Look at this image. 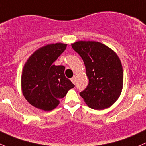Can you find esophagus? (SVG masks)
Returning <instances> with one entry per match:
<instances>
[{
  "mask_svg": "<svg viewBox=\"0 0 146 146\" xmlns=\"http://www.w3.org/2000/svg\"><path fill=\"white\" fill-rule=\"evenodd\" d=\"M71 81L74 84H76V76H73V77L72 78H71Z\"/></svg>",
  "mask_w": 146,
  "mask_h": 146,
  "instance_id": "1",
  "label": "esophagus"
}]
</instances>
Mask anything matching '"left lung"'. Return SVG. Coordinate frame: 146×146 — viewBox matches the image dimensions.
Returning a JSON list of instances; mask_svg holds the SVG:
<instances>
[{
  "label": "left lung",
  "mask_w": 146,
  "mask_h": 146,
  "mask_svg": "<svg viewBox=\"0 0 146 146\" xmlns=\"http://www.w3.org/2000/svg\"><path fill=\"white\" fill-rule=\"evenodd\" d=\"M86 66L88 84L80 92L92 109L111 107L119 97L123 86V70L117 54L98 42L79 41L71 44Z\"/></svg>",
  "instance_id": "8db88e82"
}]
</instances>
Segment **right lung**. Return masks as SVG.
Returning <instances> with one entry per match:
<instances>
[{"label": "right lung", "instance_id": "right-lung-1", "mask_svg": "<svg viewBox=\"0 0 146 146\" xmlns=\"http://www.w3.org/2000/svg\"><path fill=\"white\" fill-rule=\"evenodd\" d=\"M67 44H47L27 60L21 75V89L25 99L35 107L51 111L59 104L74 84L65 76L63 65H53Z\"/></svg>", "mask_w": 146, "mask_h": 146}]
</instances>
